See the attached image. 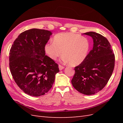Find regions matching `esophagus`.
I'll return each instance as SVG.
<instances>
[{
	"label": "esophagus",
	"instance_id": "esophagus-1",
	"mask_svg": "<svg viewBox=\"0 0 123 123\" xmlns=\"http://www.w3.org/2000/svg\"><path fill=\"white\" fill-rule=\"evenodd\" d=\"M58 67H59V69L60 70H62L63 69H64V68H65L64 66H61V65H58Z\"/></svg>",
	"mask_w": 123,
	"mask_h": 123
}]
</instances>
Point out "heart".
Masks as SVG:
<instances>
[{"mask_svg":"<svg viewBox=\"0 0 123 123\" xmlns=\"http://www.w3.org/2000/svg\"><path fill=\"white\" fill-rule=\"evenodd\" d=\"M90 49L88 39L84 36L71 32H62L56 34L53 42L44 46V50L53 60H56L62 54V61L73 66L82 63L86 59Z\"/></svg>","mask_w":123,"mask_h":123,"instance_id":"obj_1","label":"heart"}]
</instances>
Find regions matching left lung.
<instances>
[{"instance_id": "1", "label": "left lung", "mask_w": 123, "mask_h": 123, "mask_svg": "<svg viewBox=\"0 0 123 123\" xmlns=\"http://www.w3.org/2000/svg\"><path fill=\"white\" fill-rule=\"evenodd\" d=\"M84 34L91 37L93 47L86 59L74 68L71 83L81 93L92 95L102 90L109 80L114 67L115 56L105 37L94 32Z\"/></svg>"}]
</instances>
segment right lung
<instances>
[{
  "instance_id": "right-lung-1",
  "label": "right lung",
  "mask_w": 123,
  "mask_h": 123,
  "mask_svg": "<svg viewBox=\"0 0 123 123\" xmlns=\"http://www.w3.org/2000/svg\"><path fill=\"white\" fill-rule=\"evenodd\" d=\"M52 34L44 30H28L19 35L10 49L9 67L13 79L31 96L47 93L59 71L56 63L45 55L44 46Z\"/></svg>"
}]
</instances>
